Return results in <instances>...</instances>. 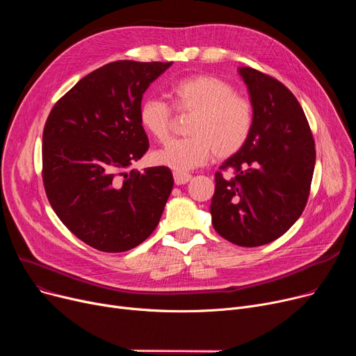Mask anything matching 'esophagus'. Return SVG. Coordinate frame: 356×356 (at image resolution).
Wrapping results in <instances>:
<instances>
[{
	"label": "esophagus",
	"instance_id": "obj_1",
	"mask_svg": "<svg viewBox=\"0 0 356 356\" xmlns=\"http://www.w3.org/2000/svg\"><path fill=\"white\" fill-rule=\"evenodd\" d=\"M173 177H175V183L177 186L186 184L188 181H191V179H192V176L189 173H183V172H175Z\"/></svg>",
	"mask_w": 356,
	"mask_h": 356
}]
</instances>
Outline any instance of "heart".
Here are the masks:
<instances>
[{
    "mask_svg": "<svg viewBox=\"0 0 356 356\" xmlns=\"http://www.w3.org/2000/svg\"><path fill=\"white\" fill-rule=\"evenodd\" d=\"M168 93L179 112H191L186 134L153 154L154 163L176 172H188L207 163L212 154L228 159L247 143L252 124L251 102L215 76L197 74L175 82ZM138 121L148 136L165 141L173 125V111L161 98L149 97L138 108Z\"/></svg>",
    "mask_w": 356,
    "mask_h": 356,
    "instance_id": "obj_1",
    "label": "heart"
}]
</instances>
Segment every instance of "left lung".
I'll return each instance as SVG.
<instances>
[{"label": "left lung", "instance_id": "left-lung-1", "mask_svg": "<svg viewBox=\"0 0 356 356\" xmlns=\"http://www.w3.org/2000/svg\"><path fill=\"white\" fill-rule=\"evenodd\" d=\"M254 109L251 134L215 175V231L239 247H259L286 234L307 203L316 163L303 108L277 79L238 67Z\"/></svg>", "mask_w": 356, "mask_h": 356}]
</instances>
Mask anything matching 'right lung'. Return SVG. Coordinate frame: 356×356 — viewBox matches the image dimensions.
Instances as JSON below:
<instances>
[{"label":"right lung","instance_id":"1","mask_svg":"<svg viewBox=\"0 0 356 356\" xmlns=\"http://www.w3.org/2000/svg\"><path fill=\"white\" fill-rule=\"evenodd\" d=\"M172 62L117 60L62 97L43 131V183L66 228L104 252L136 248L153 234L173 189L170 168H127L148 149L143 93Z\"/></svg>","mask_w":356,"mask_h":356}]
</instances>
